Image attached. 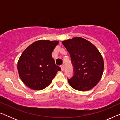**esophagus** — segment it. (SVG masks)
<instances>
[{
	"label": "esophagus",
	"instance_id": "1",
	"mask_svg": "<svg viewBox=\"0 0 120 120\" xmlns=\"http://www.w3.org/2000/svg\"><path fill=\"white\" fill-rule=\"evenodd\" d=\"M60 67H61V69L62 71L64 70V65H62L61 66H60Z\"/></svg>",
	"mask_w": 120,
	"mask_h": 120
}]
</instances>
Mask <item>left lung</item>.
Wrapping results in <instances>:
<instances>
[{"instance_id":"left-lung-1","label":"left lung","mask_w":120,"mask_h":120,"mask_svg":"<svg viewBox=\"0 0 120 120\" xmlns=\"http://www.w3.org/2000/svg\"><path fill=\"white\" fill-rule=\"evenodd\" d=\"M63 45L70 54L74 73L68 82L74 89L90 90L102 76L104 61L99 51L91 42L79 37L64 40Z\"/></svg>"}]
</instances>
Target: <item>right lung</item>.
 <instances>
[{
    "label": "right lung",
    "mask_w": 120,
    "mask_h": 120,
    "mask_svg": "<svg viewBox=\"0 0 120 120\" xmlns=\"http://www.w3.org/2000/svg\"><path fill=\"white\" fill-rule=\"evenodd\" d=\"M58 41L40 40L23 52L17 63L19 76L31 89L41 90L48 86L61 68L55 64L52 52Z\"/></svg>",
    "instance_id": "right-lung-1"
}]
</instances>
